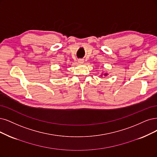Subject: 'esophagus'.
<instances>
[{
	"label": "esophagus",
	"instance_id": "obj_1",
	"mask_svg": "<svg viewBox=\"0 0 157 157\" xmlns=\"http://www.w3.org/2000/svg\"><path fill=\"white\" fill-rule=\"evenodd\" d=\"M78 61L79 63H83L84 59H78Z\"/></svg>",
	"mask_w": 157,
	"mask_h": 157
}]
</instances>
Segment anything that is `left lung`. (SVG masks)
<instances>
[{
	"label": "left lung",
	"instance_id": "left-lung-1",
	"mask_svg": "<svg viewBox=\"0 0 157 157\" xmlns=\"http://www.w3.org/2000/svg\"><path fill=\"white\" fill-rule=\"evenodd\" d=\"M105 75H107V74H105Z\"/></svg>",
	"mask_w": 157,
	"mask_h": 157
}]
</instances>
